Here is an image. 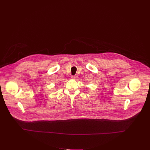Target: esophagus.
<instances>
[{
  "mask_svg": "<svg viewBox=\"0 0 150 150\" xmlns=\"http://www.w3.org/2000/svg\"><path fill=\"white\" fill-rule=\"evenodd\" d=\"M71 78H72L73 79H77L78 76H77V75H74V76H72Z\"/></svg>",
  "mask_w": 150,
  "mask_h": 150,
  "instance_id": "obj_1",
  "label": "esophagus"
}]
</instances>
